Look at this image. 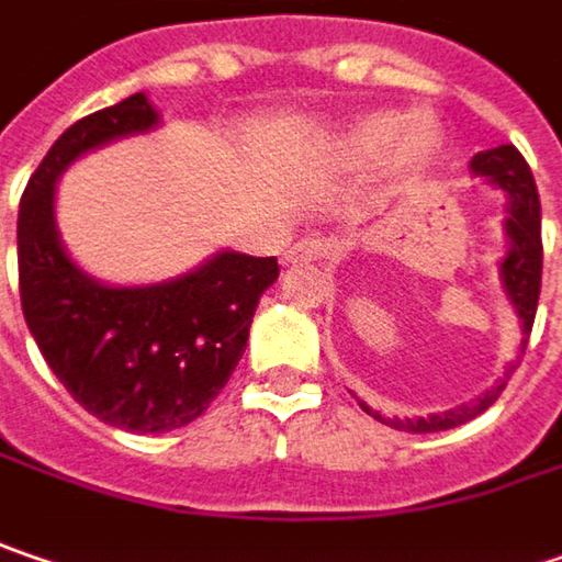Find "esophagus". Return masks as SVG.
Masks as SVG:
<instances>
[{"instance_id": "1", "label": "esophagus", "mask_w": 562, "mask_h": 562, "mask_svg": "<svg viewBox=\"0 0 562 562\" xmlns=\"http://www.w3.org/2000/svg\"><path fill=\"white\" fill-rule=\"evenodd\" d=\"M340 250L334 238H302L299 245H292L285 260L289 263H312V260H330Z\"/></svg>"}]
</instances>
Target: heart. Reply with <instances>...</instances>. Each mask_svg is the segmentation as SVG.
Instances as JSON below:
<instances>
[{
    "label": "heart",
    "mask_w": 562,
    "mask_h": 562,
    "mask_svg": "<svg viewBox=\"0 0 562 562\" xmlns=\"http://www.w3.org/2000/svg\"><path fill=\"white\" fill-rule=\"evenodd\" d=\"M439 149V133L432 120L407 116L397 111H379L366 116L349 133V151L362 161H372L384 151H391V165L404 175H416L429 165V158Z\"/></svg>",
    "instance_id": "heart-1"
}]
</instances>
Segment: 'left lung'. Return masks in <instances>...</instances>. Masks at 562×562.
<instances>
[{"label":"left lung","mask_w":562,"mask_h":562,"mask_svg":"<svg viewBox=\"0 0 562 562\" xmlns=\"http://www.w3.org/2000/svg\"><path fill=\"white\" fill-rule=\"evenodd\" d=\"M474 175L490 178L499 183L509 193V218H506V232L512 238L509 257L503 260V282L509 292L512 305L521 317V330H525V347H528V334L535 327V314H538V299H541V267H544V245H541V200H538V187L535 175L525 161V155L515 146H499V149H486L474 155L471 161ZM506 381H499L496 387H490L483 397L474 404H461L448 413H432V416H416V419H384L381 413L369 411L362 404V411L375 416L381 423L401 429V432H442L464 426L468 419H474L486 407L496 404V397L503 394Z\"/></svg>","instance_id":"left-lung-1"}]
</instances>
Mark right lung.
<instances>
[{"label": "right lung", "instance_id": "obj_1", "mask_svg": "<svg viewBox=\"0 0 562 562\" xmlns=\"http://www.w3.org/2000/svg\"><path fill=\"white\" fill-rule=\"evenodd\" d=\"M146 94L76 120L44 155L18 206V292L53 375L108 426L168 432L193 423L228 384L250 317L280 277L277 257L215 254L190 277L101 285L66 257L53 225V183L82 151L149 130Z\"/></svg>", "mask_w": 562, "mask_h": 562}]
</instances>
